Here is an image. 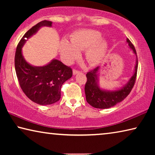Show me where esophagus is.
<instances>
[{
  "label": "esophagus",
  "instance_id": "esophagus-1",
  "mask_svg": "<svg viewBox=\"0 0 155 155\" xmlns=\"http://www.w3.org/2000/svg\"><path fill=\"white\" fill-rule=\"evenodd\" d=\"M78 72H80L79 70H76V69L73 70V74H77V73H78Z\"/></svg>",
  "mask_w": 155,
  "mask_h": 155
}]
</instances>
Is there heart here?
I'll list each match as a JSON object with an SVG mask.
<instances>
[{"label":"heart","mask_w":155,"mask_h":155,"mask_svg":"<svg viewBox=\"0 0 155 155\" xmlns=\"http://www.w3.org/2000/svg\"><path fill=\"white\" fill-rule=\"evenodd\" d=\"M101 33L93 29H81L70 36V43L64 40L60 44V52L67 63H71L80 56L79 51L85 49V59L90 65L103 61L107 51V43L101 38Z\"/></svg>","instance_id":"1"}]
</instances>
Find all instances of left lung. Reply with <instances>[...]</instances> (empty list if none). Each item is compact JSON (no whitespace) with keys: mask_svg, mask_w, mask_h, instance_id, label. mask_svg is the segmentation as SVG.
<instances>
[{"mask_svg":"<svg viewBox=\"0 0 155 155\" xmlns=\"http://www.w3.org/2000/svg\"><path fill=\"white\" fill-rule=\"evenodd\" d=\"M127 41L134 53L137 54L135 46H133L132 42L128 39H127ZM137 68L138 60L137 58L135 72L128 81L127 85L120 90L114 91H103L98 87L97 73L99 70V67H96L94 69L90 70L86 74L87 82L85 85L86 101L91 106L98 109H108L120 103L130 94L135 85L136 78H137Z\"/></svg>","mask_w":155,"mask_h":155,"instance_id":"1","label":"left lung"}]
</instances>
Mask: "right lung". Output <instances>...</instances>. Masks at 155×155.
Segmentation results:
<instances>
[{"instance_id": "right-lung-1", "label": "right lung", "mask_w": 155, "mask_h": 155, "mask_svg": "<svg viewBox=\"0 0 155 155\" xmlns=\"http://www.w3.org/2000/svg\"><path fill=\"white\" fill-rule=\"evenodd\" d=\"M51 25V21L43 20L30 28L18 43L15 54V69L21 89L31 101L41 105L59 101L63 83L72 76V68L59 60H52L45 66L34 67L23 58L22 47L26 40L41 27Z\"/></svg>"}]
</instances>
